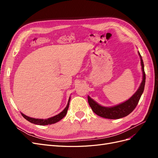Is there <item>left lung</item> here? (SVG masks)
<instances>
[{
	"label": "left lung",
	"instance_id": "obj_1",
	"mask_svg": "<svg viewBox=\"0 0 158 158\" xmlns=\"http://www.w3.org/2000/svg\"><path fill=\"white\" fill-rule=\"evenodd\" d=\"M138 55H139L140 57L142 70L143 73L142 81L139 88L138 89L135 94L131 98H129L127 101L121 104H118L117 106L109 107L100 106L99 104L95 102L94 99H92L88 95V101L89 106L92 108V111L98 115L109 119H118L127 116L128 114L132 113L133 110L136 108L140 99L141 95L143 92H144L146 82V74L144 72V63H143L142 56L140 55L139 52H138Z\"/></svg>",
	"mask_w": 158,
	"mask_h": 158
}]
</instances>
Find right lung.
<instances>
[{"label":"right lung","instance_id":"1","mask_svg":"<svg viewBox=\"0 0 158 158\" xmlns=\"http://www.w3.org/2000/svg\"><path fill=\"white\" fill-rule=\"evenodd\" d=\"M70 100V97L69 98L67 106H66V107L64 108V109L63 110V111L60 112L58 114H56V115H55L54 117H50L49 118H46V119L35 118H31V117H27V116L25 115L24 114H23L22 113H21V114H22V115L23 117V118H25L27 121H28L33 123V124H35V125H52V124H54V123L59 122L66 115V113H67V111H68L69 107Z\"/></svg>","mask_w":158,"mask_h":158}]
</instances>
